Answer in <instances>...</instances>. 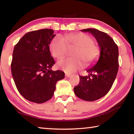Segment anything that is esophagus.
Segmentation results:
<instances>
[{
  "instance_id": "esophagus-1",
  "label": "esophagus",
  "mask_w": 134,
  "mask_h": 134,
  "mask_svg": "<svg viewBox=\"0 0 134 134\" xmlns=\"http://www.w3.org/2000/svg\"><path fill=\"white\" fill-rule=\"evenodd\" d=\"M65 76L67 77H71L72 75L71 74H68V73H65Z\"/></svg>"
}]
</instances>
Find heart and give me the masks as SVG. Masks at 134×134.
<instances>
[{
	"mask_svg": "<svg viewBox=\"0 0 134 134\" xmlns=\"http://www.w3.org/2000/svg\"><path fill=\"white\" fill-rule=\"evenodd\" d=\"M76 47L72 55L74 57L63 59L57 63L59 68L66 72H72L86 66L94 64L99 60L101 49L89 35L85 33L67 34L64 37L57 36L51 41L50 51L53 57L61 59L66 55L68 47Z\"/></svg>",
	"mask_w": 134,
	"mask_h": 134,
	"instance_id": "heart-1",
	"label": "heart"
}]
</instances>
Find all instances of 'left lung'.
<instances>
[{
    "instance_id": "1",
    "label": "left lung",
    "mask_w": 134,
    "mask_h": 134,
    "mask_svg": "<svg viewBox=\"0 0 134 134\" xmlns=\"http://www.w3.org/2000/svg\"><path fill=\"white\" fill-rule=\"evenodd\" d=\"M94 36L101 53L98 62L87 70L89 75L80 77V82L74 87V93L86 101H94L108 93L112 87L118 71L119 51L118 45L109 35L96 29L81 30Z\"/></svg>"
}]
</instances>
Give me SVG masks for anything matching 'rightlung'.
<instances>
[{"label": "right lung", "mask_w": 134, "mask_h": 134, "mask_svg": "<svg viewBox=\"0 0 134 134\" xmlns=\"http://www.w3.org/2000/svg\"><path fill=\"white\" fill-rule=\"evenodd\" d=\"M55 36L50 29L29 32L14 47L11 63L13 80L20 94L32 102L48 101L57 82L65 77L62 71L51 70L55 61L49 47Z\"/></svg>", "instance_id": "add662e5"}]
</instances>
